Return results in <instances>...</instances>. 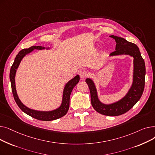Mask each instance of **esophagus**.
Masks as SVG:
<instances>
[{"instance_id":"34e87169","label":"esophagus","mask_w":155,"mask_h":155,"mask_svg":"<svg viewBox=\"0 0 155 155\" xmlns=\"http://www.w3.org/2000/svg\"><path fill=\"white\" fill-rule=\"evenodd\" d=\"M88 75V72L86 71H81V72L80 73V78H82V80L85 79V78L87 77Z\"/></svg>"}]
</instances>
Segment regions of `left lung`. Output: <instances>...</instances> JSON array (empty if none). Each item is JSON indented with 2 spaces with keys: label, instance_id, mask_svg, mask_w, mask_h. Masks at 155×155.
I'll list each match as a JSON object with an SVG mask.
<instances>
[{
  "label": "left lung",
  "instance_id": "left-lung-1",
  "mask_svg": "<svg viewBox=\"0 0 155 155\" xmlns=\"http://www.w3.org/2000/svg\"><path fill=\"white\" fill-rule=\"evenodd\" d=\"M110 37L115 39L116 42V51L111 53L110 56L126 54L133 57V78L131 88L123 98L116 102L105 104L98 98L94 81L88 78L85 82L90 89L91 104L94 109L105 116H117L129 110L140 99L144 88L146 68L144 61L137 45L127 41L123 38L114 35Z\"/></svg>",
  "mask_w": 155,
  "mask_h": 155
}]
</instances>
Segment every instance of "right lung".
<instances>
[{"mask_svg": "<svg viewBox=\"0 0 155 155\" xmlns=\"http://www.w3.org/2000/svg\"><path fill=\"white\" fill-rule=\"evenodd\" d=\"M45 49L43 46H31L28 49H23L21 51L19 52V53L16 56L15 58L14 61L12 65L10 70V81L11 83V87H12V92L13 94V96L14 100L18 104L19 107L26 114L30 116L31 117L35 118L38 120H45V121H49V120H53L57 119H59L63 116H64L67 113L69 105H70V97L71 93L73 88L75 87V86L78 83L80 80V77L78 75H76L74 78H73L71 80L67 82V84L65 85L64 88L63 89V97H62V102L60 106L54 110H50V111H40V110H36L28 108L26 107L25 105H24L21 101H20L19 97L18 95L17 92H16L15 88V77L16 70H17L19 65L22 60V58L25 56L26 54L30 53L34 50H44ZM46 50L50 49L49 48H46Z\"/></svg>", "mask_w": 155, "mask_h": 155, "instance_id": "1", "label": "right lung"}]
</instances>
